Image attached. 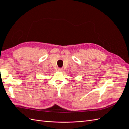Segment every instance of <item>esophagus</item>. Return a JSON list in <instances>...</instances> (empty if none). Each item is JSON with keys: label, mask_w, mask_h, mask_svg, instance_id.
<instances>
[{"label": "esophagus", "mask_w": 129, "mask_h": 129, "mask_svg": "<svg viewBox=\"0 0 129 129\" xmlns=\"http://www.w3.org/2000/svg\"><path fill=\"white\" fill-rule=\"evenodd\" d=\"M62 70H63V69L61 68H58L57 69V71H60V72L62 71Z\"/></svg>", "instance_id": "34e87169"}]
</instances>
